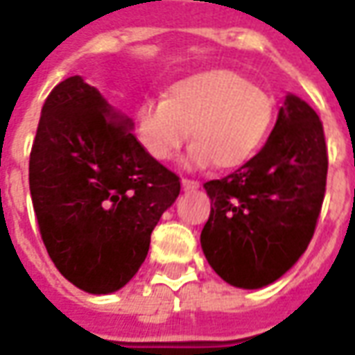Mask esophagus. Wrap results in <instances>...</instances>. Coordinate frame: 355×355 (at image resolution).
Wrapping results in <instances>:
<instances>
[{"label":"esophagus","mask_w":355,"mask_h":355,"mask_svg":"<svg viewBox=\"0 0 355 355\" xmlns=\"http://www.w3.org/2000/svg\"><path fill=\"white\" fill-rule=\"evenodd\" d=\"M182 188L184 190H196V188H200V182L192 180V178H182Z\"/></svg>","instance_id":"obj_1"}]
</instances>
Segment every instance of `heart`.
<instances>
[{
    "mask_svg": "<svg viewBox=\"0 0 355 355\" xmlns=\"http://www.w3.org/2000/svg\"><path fill=\"white\" fill-rule=\"evenodd\" d=\"M274 114V98L264 89L232 70H211L173 83L165 98L144 102L135 129L155 162L171 159L190 135L188 165L236 169L261 150Z\"/></svg>",
    "mask_w": 355,
    "mask_h": 355,
    "instance_id": "obj_1",
    "label": "heart"
}]
</instances>
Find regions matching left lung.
<instances>
[{
    "instance_id": "1",
    "label": "left lung",
    "mask_w": 355,
    "mask_h": 355,
    "mask_svg": "<svg viewBox=\"0 0 355 355\" xmlns=\"http://www.w3.org/2000/svg\"><path fill=\"white\" fill-rule=\"evenodd\" d=\"M327 165L321 119L289 94L261 152L228 177L203 184L211 215L201 247L224 282L259 289L300 259L318 226Z\"/></svg>"
}]
</instances>
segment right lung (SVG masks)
<instances>
[{
    "label": "right lung",
    "mask_w": 355,
    "mask_h": 355,
    "mask_svg": "<svg viewBox=\"0 0 355 355\" xmlns=\"http://www.w3.org/2000/svg\"><path fill=\"white\" fill-rule=\"evenodd\" d=\"M80 76L45 98L30 152V193L51 261L76 287L108 295L139 272L150 236L180 192Z\"/></svg>",
    "instance_id": "add662e5"
}]
</instances>
